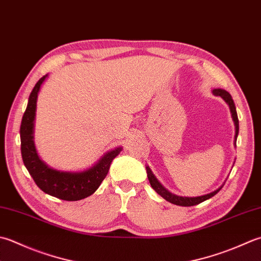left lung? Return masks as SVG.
<instances>
[{"instance_id": "1", "label": "left lung", "mask_w": 261, "mask_h": 261, "mask_svg": "<svg viewBox=\"0 0 261 261\" xmlns=\"http://www.w3.org/2000/svg\"><path fill=\"white\" fill-rule=\"evenodd\" d=\"M213 94L215 95V96L222 97V98L224 99V101H225V103L229 107V111H231V114H232V119L234 121V125H236L234 146L237 147V138H238V135H239V119H238V114H237L236 104H234V101L232 99V96L229 95L226 90L221 89V88L213 89ZM146 170H147V176H148V180H149L150 186L158 193V195L164 198L165 200H167L168 202L174 203V205H177V206H183V207L195 206V205H198V203H200L202 201L207 200V199H211L212 197L215 196L219 190H221V189L224 186V183H225V182H224L223 185L219 187L218 189H216L215 191H213L211 193H207V195L199 196V197H182V196H176V195H174V193H172V192L168 191L167 189L164 186H163L160 181L157 180V177L154 175V173L151 172L149 166H146Z\"/></svg>"}]
</instances>
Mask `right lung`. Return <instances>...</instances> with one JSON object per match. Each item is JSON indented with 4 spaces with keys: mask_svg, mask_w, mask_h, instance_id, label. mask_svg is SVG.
Wrapping results in <instances>:
<instances>
[{
    "mask_svg": "<svg viewBox=\"0 0 261 261\" xmlns=\"http://www.w3.org/2000/svg\"><path fill=\"white\" fill-rule=\"evenodd\" d=\"M47 76L48 74L44 75L35 85L29 95L27 109L22 116L20 126L22 161L40 190L66 201L81 200L93 195L99 188L100 183L109 173L111 163L120 154L122 147H116L105 152L94 165L79 172L55 170L40 160L34 141L35 120L38 93Z\"/></svg>",
    "mask_w": 261,
    "mask_h": 261,
    "instance_id": "add662e5",
    "label": "right lung"
}]
</instances>
